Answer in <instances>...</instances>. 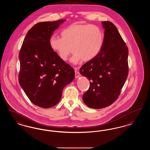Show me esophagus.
Wrapping results in <instances>:
<instances>
[{
	"label": "esophagus",
	"mask_w": 150,
	"mask_h": 150,
	"mask_svg": "<svg viewBox=\"0 0 150 150\" xmlns=\"http://www.w3.org/2000/svg\"><path fill=\"white\" fill-rule=\"evenodd\" d=\"M74 69H75V78H78L80 76V72L78 71V67H75Z\"/></svg>",
	"instance_id": "obj_1"
}]
</instances>
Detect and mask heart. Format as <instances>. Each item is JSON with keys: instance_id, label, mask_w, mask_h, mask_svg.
<instances>
[{"instance_id": "1", "label": "heart", "mask_w": 150, "mask_h": 150, "mask_svg": "<svg viewBox=\"0 0 150 150\" xmlns=\"http://www.w3.org/2000/svg\"><path fill=\"white\" fill-rule=\"evenodd\" d=\"M61 36H51L50 46L63 61L68 60L72 51L74 64L93 60L101 51L104 40L102 29L91 24H71L61 31Z\"/></svg>"}]
</instances>
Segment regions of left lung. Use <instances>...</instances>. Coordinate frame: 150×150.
Wrapping results in <instances>:
<instances>
[{
  "instance_id": "obj_1",
  "label": "left lung",
  "mask_w": 150,
  "mask_h": 150,
  "mask_svg": "<svg viewBox=\"0 0 150 150\" xmlns=\"http://www.w3.org/2000/svg\"><path fill=\"white\" fill-rule=\"evenodd\" d=\"M105 28L102 50L93 60L80 69L89 79L90 86L83 96L89 107L101 109L113 104L120 94L128 75V49L116 27L102 22Z\"/></svg>"
}]
</instances>
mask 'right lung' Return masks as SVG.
<instances>
[{
  "label": "right lung",
  "instance_id": "1",
  "mask_svg": "<svg viewBox=\"0 0 150 150\" xmlns=\"http://www.w3.org/2000/svg\"><path fill=\"white\" fill-rule=\"evenodd\" d=\"M65 21L34 25L27 32L19 51V83L30 102L41 108L56 105L64 88L75 78L74 69L61 60L49 44L54 30Z\"/></svg>",
  "mask_w": 150,
  "mask_h": 150
}]
</instances>
